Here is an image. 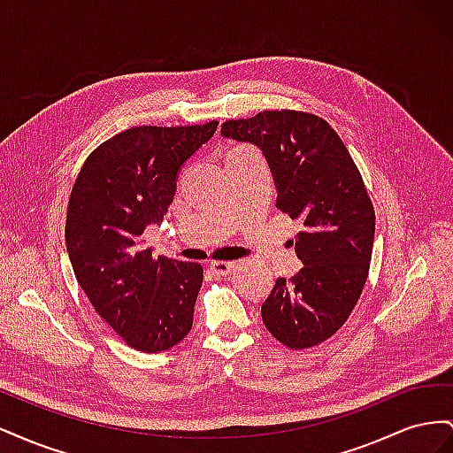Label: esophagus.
Here are the masks:
<instances>
[{
	"instance_id": "34e87169",
	"label": "esophagus",
	"mask_w": 453,
	"mask_h": 453,
	"mask_svg": "<svg viewBox=\"0 0 453 453\" xmlns=\"http://www.w3.org/2000/svg\"><path fill=\"white\" fill-rule=\"evenodd\" d=\"M236 263L234 260H213L211 270L217 273V276H228V273L234 270Z\"/></svg>"
}]
</instances>
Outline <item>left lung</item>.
Here are the masks:
<instances>
[{
  "label": "left lung",
  "mask_w": 453,
  "mask_h": 453,
  "mask_svg": "<svg viewBox=\"0 0 453 453\" xmlns=\"http://www.w3.org/2000/svg\"><path fill=\"white\" fill-rule=\"evenodd\" d=\"M221 134L263 149L276 205L304 225L295 238L304 266L273 285L260 308L265 326L291 349L318 346L348 321L366 283L376 217L363 177L338 134L318 115L260 111L223 122Z\"/></svg>",
  "instance_id": "8db88e82"
}]
</instances>
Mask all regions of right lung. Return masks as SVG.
<instances>
[{
	"mask_svg": "<svg viewBox=\"0 0 453 453\" xmlns=\"http://www.w3.org/2000/svg\"><path fill=\"white\" fill-rule=\"evenodd\" d=\"M135 127L96 147L72 188L65 245L94 310L134 349L158 353L188 334L203 268L153 257L149 225L162 223L183 164L217 130Z\"/></svg>",
	"mask_w": 453,
	"mask_h": 453,
	"instance_id": "add662e5",
	"label": "right lung"
}]
</instances>
